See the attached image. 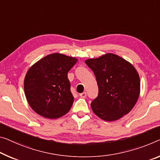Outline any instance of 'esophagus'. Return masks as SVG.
<instances>
[{
	"instance_id": "esophagus-1",
	"label": "esophagus",
	"mask_w": 160,
	"mask_h": 160,
	"mask_svg": "<svg viewBox=\"0 0 160 160\" xmlns=\"http://www.w3.org/2000/svg\"><path fill=\"white\" fill-rule=\"evenodd\" d=\"M79 96L82 98H86V97H87V92H83V93H82V94H79Z\"/></svg>"
}]
</instances>
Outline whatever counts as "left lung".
<instances>
[{"mask_svg": "<svg viewBox=\"0 0 160 160\" xmlns=\"http://www.w3.org/2000/svg\"><path fill=\"white\" fill-rule=\"evenodd\" d=\"M85 63L94 72L99 88L98 97L91 103L94 114L108 122L128 114L140 92L139 77L134 66L113 53Z\"/></svg>", "mask_w": 160, "mask_h": 160, "instance_id": "1", "label": "left lung"}]
</instances>
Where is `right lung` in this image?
I'll return each instance as SVG.
<instances>
[{
	"label": "right lung",
	"instance_id": "add662e5",
	"mask_svg": "<svg viewBox=\"0 0 160 160\" xmlns=\"http://www.w3.org/2000/svg\"><path fill=\"white\" fill-rule=\"evenodd\" d=\"M77 61L61 53H52L29 68L24 79V92L34 112L48 119H57L68 112L73 97L68 72Z\"/></svg>",
	"mask_w": 160,
	"mask_h": 160
}]
</instances>
